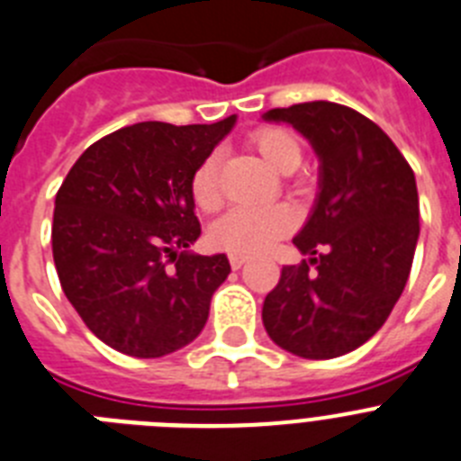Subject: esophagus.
<instances>
[{
    "instance_id": "1",
    "label": "esophagus",
    "mask_w": 461,
    "mask_h": 461,
    "mask_svg": "<svg viewBox=\"0 0 461 461\" xmlns=\"http://www.w3.org/2000/svg\"><path fill=\"white\" fill-rule=\"evenodd\" d=\"M228 258H230V266H233V270H240V267H242L244 263L249 260L247 256H242V254H230Z\"/></svg>"
}]
</instances>
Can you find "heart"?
Masks as SVG:
<instances>
[{
    "label": "heart",
    "instance_id": "heart-1",
    "mask_svg": "<svg viewBox=\"0 0 461 461\" xmlns=\"http://www.w3.org/2000/svg\"><path fill=\"white\" fill-rule=\"evenodd\" d=\"M254 145L266 164L281 175H288L303 161V145L286 129L267 126L254 133ZM191 195L201 210H217L221 203L219 191V157L210 154L191 177ZM295 223L288 207H233L212 226V242L230 254H260L275 240L286 235Z\"/></svg>",
    "mask_w": 461,
    "mask_h": 461
}]
</instances>
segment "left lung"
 <instances>
[{"label": "left lung", "instance_id": "obj_1", "mask_svg": "<svg viewBox=\"0 0 461 461\" xmlns=\"http://www.w3.org/2000/svg\"><path fill=\"white\" fill-rule=\"evenodd\" d=\"M263 122L291 124L319 158V194L293 238L309 260L281 270L263 325L293 356H346L376 335L406 286L420 235L415 175L381 126L346 105L307 101Z\"/></svg>", "mask_w": 461, "mask_h": 461}]
</instances>
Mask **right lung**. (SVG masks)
<instances>
[{"label": "right lung", "instance_id": "1", "mask_svg": "<svg viewBox=\"0 0 461 461\" xmlns=\"http://www.w3.org/2000/svg\"><path fill=\"white\" fill-rule=\"evenodd\" d=\"M238 117L140 122L89 145L55 198L52 258L94 335L133 357H164L201 335L226 254L198 256L191 177Z\"/></svg>", "mask_w": 461, "mask_h": 461}]
</instances>
